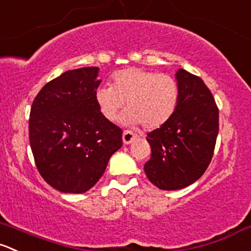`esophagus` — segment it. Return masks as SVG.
Returning a JSON list of instances; mask_svg holds the SVG:
<instances>
[{
  "mask_svg": "<svg viewBox=\"0 0 251 251\" xmlns=\"http://www.w3.org/2000/svg\"><path fill=\"white\" fill-rule=\"evenodd\" d=\"M136 137H137V136H136L133 132H131V131H124L123 133L124 145H130V143H132L133 141L136 140Z\"/></svg>",
  "mask_w": 251,
  "mask_h": 251,
  "instance_id": "1",
  "label": "esophagus"
}]
</instances>
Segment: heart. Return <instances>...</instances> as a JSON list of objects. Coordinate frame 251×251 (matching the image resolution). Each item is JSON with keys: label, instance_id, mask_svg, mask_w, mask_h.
<instances>
[{"label": "heart", "instance_id": "b5f03b06", "mask_svg": "<svg viewBox=\"0 0 251 251\" xmlns=\"http://www.w3.org/2000/svg\"><path fill=\"white\" fill-rule=\"evenodd\" d=\"M179 84L168 75L130 67L115 72L111 87H99L96 101L101 115L115 121L123 108L124 125H141L147 130L162 127L174 115L179 103Z\"/></svg>", "mask_w": 251, "mask_h": 251}]
</instances>
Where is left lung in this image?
I'll list each match as a JSON object with an SVG mask.
<instances>
[{"mask_svg":"<svg viewBox=\"0 0 251 251\" xmlns=\"http://www.w3.org/2000/svg\"><path fill=\"white\" fill-rule=\"evenodd\" d=\"M180 89L174 115L147 135L148 180L162 190H179L202 176L213 157L218 135V108L202 79L179 69Z\"/></svg>","mask_w":251,"mask_h":251,"instance_id":"8db88e82","label":"left lung"}]
</instances>
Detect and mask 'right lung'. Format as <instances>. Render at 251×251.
<instances>
[{
  "label": "right lung",
  "mask_w": 251,
  "mask_h": 251,
  "mask_svg": "<svg viewBox=\"0 0 251 251\" xmlns=\"http://www.w3.org/2000/svg\"><path fill=\"white\" fill-rule=\"evenodd\" d=\"M98 67L71 70L41 88L29 118V142L43 179L61 193L82 194L97 184L123 146V130L96 101Z\"/></svg>",
  "instance_id": "add662e5"
}]
</instances>
